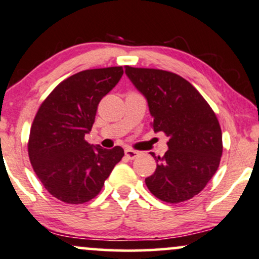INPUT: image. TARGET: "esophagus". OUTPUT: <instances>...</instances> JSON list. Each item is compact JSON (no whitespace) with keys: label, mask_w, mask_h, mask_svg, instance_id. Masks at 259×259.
<instances>
[{"label":"esophagus","mask_w":259,"mask_h":259,"mask_svg":"<svg viewBox=\"0 0 259 259\" xmlns=\"http://www.w3.org/2000/svg\"><path fill=\"white\" fill-rule=\"evenodd\" d=\"M124 153H125V157L127 159H135L136 157H139V152L138 151H134L132 148H125V151H124Z\"/></svg>","instance_id":"esophagus-1"}]
</instances>
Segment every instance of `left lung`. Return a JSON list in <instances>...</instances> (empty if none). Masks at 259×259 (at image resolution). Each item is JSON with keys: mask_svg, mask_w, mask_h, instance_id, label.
<instances>
[{"mask_svg": "<svg viewBox=\"0 0 259 259\" xmlns=\"http://www.w3.org/2000/svg\"><path fill=\"white\" fill-rule=\"evenodd\" d=\"M125 73L148 102L155 133L169 136L164 157L145 180L152 194L177 204L200 193L222 157V132L216 114L200 93L179 74L125 66Z\"/></svg>", "mask_w": 259, "mask_h": 259, "instance_id": "1", "label": "left lung"}]
</instances>
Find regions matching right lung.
I'll return each mask as SVG.
<instances>
[{
	"label": "right lung",
	"mask_w": 259,
	"mask_h": 259,
	"mask_svg": "<svg viewBox=\"0 0 259 259\" xmlns=\"http://www.w3.org/2000/svg\"><path fill=\"white\" fill-rule=\"evenodd\" d=\"M121 76V66L82 71L58 84L39 106L30 130L29 158L42 185L59 200H92L123 158L119 146L106 149L84 140L99 102Z\"/></svg>",
	"instance_id": "1"
}]
</instances>
